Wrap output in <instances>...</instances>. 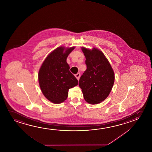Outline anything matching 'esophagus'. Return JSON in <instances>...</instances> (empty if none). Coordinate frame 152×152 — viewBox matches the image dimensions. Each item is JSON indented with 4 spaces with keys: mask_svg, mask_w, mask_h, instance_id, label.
Instances as JSON below:
<instances>
[{
    "mask_svg": "<svg viewBox=\"0 0 152 152\" xmlns=\"http://www.w3.org/2000/svg\"><path fill=\"white\" fill-rule=\"evenodd\" d=\"M75 76L77 80H80V73H77V74H76Z\"/></svg>",
    "mask_w": 152,
    "mask_h": 152,
    "instance_id": "34e87169",
    "label": "esophagus"
}]
</instances>
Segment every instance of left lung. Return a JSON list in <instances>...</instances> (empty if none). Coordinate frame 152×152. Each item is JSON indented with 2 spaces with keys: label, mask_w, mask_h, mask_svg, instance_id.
Masks as SVG:
<instances>
[{
  "label": "left lung",
  "mask_w": 152,
  "mask_h": 152,
  "mask_svg": "<svg viewBox=\"0 0 152 152\" xmlns=\"http://www.w3.org/2000/svg\"><path fill=\"white\" fill-rule=\"evenodd\" d=\"M86 70L80 78L79 86L86 102L94 105L104 101L114 83V70L103 52L97 48L81 47Z\"/></svg>",
  "instance_id": "8db88e82"
}]
</instances>
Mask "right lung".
Listing matches in <instances>:
<instances>
[{
	"instance_id": "right-lung-1",
	"label": "right lung",
	"mask_w": 152,
	"mask_h": 152,
	"mask_svg": "<svg viewBox=\"0 0 152 152\" xmlns=\"http://www.w3.org/2000/svg\"><path fill=\"white\" fill-rule=\"evenodd\" d=\"M75 47H57L45 59L38 72V82L43 95L54 104L63 103L69 89L78 82L69 71L66 60Z\"/></svg>"
}]
</instances>
